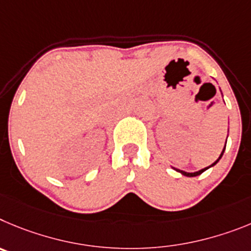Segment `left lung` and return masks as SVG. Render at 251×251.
<instances>
[{"mask_svg": "<svg viewBox=\"0 0 251 251\" xmlns=\"http://www.w3.org/2000/svg\"><path fill=\"white\" fill-rule=\"evenodd\" d=\"M224 150H225V148H224ZM224 150H223V152H221V155L220 156H219V159L216 160L215 162H214L213 165H210V166H207V168H205V169H202V170H199V171H196V173H186V171H182V170H177V169H176V171H179V173H181L182 175H185V176H189V177H193V176H198V175H200V174H202L204 173L205 170H207V169L209 168H211V166H214V165L216 164V162L219 161V160L221 159V156H223V153H224Z\"/></svg>", "mask_w": 251, "mask_h": 251, "instance_id": "8db88e82", "label": "left lung"}]
</instances>
